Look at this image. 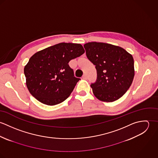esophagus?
Returning a JSON list of instances; mask_svg holds the SVG:
<instances>
[{
    "instance_id": "obj_1",
    "label": "esophagus",
    "mask_w": 158,
    "mask_h": 158,
    "mask_svg": "<svg viewBox=\"0 0 158 158\" xmlns=\"http://www.w3.org/2000/svg\"><path fill=\"white\" fill-rule=\"evenodd\" d=\"M82 78H83V79H84V80H86V79H87V76H86V74H84V75H83Z\"/></svg>"
}]
</instances>
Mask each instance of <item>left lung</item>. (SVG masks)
<instances>
[{
  "label": "left lung",
  "instance_id": "1",
  "mask_svg": "<svg viewBox=\"0 0 158 158\" xmlns=\"http://www.w3.org/2000/svg\"><path fill=\"white\" fill-rule=\"evenodd\" d=\"M88 60L97 70V80L90 86L100 100L113 102L122 97L131 86L134 60L123 48L108 43L91 42L84 45Z\"/></svg>",
  "mask_w": 158,
  "mask_h": 158
}]
</instances>
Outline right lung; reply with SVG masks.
<instances>
[{
    "mask_svg": "<svg viewBox=\"0 0 158 158\" xmlns=\"http://www.w3.org/2000/svg\"><path fill=\"white\" fill-rule=\"evenodd\" d=\"M85 52L80 44L61 43L35 53L24 68L30 94L47 105L64 102L80 80L74 77L68 63Z\"/></svg>",
    "mask_w": 158,
    "mask_h": 158,
    "instance_id": "add662e5",
    "label": "right lung"
}]
</instances>
